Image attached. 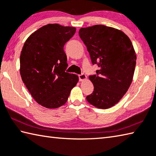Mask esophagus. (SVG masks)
Returning a JSON list of instances; mask_svg holds the SVG:
<instances>
[{"instance_id":"obj_1","label":"esophagus","mask_w":156,"mask_h":156,"mask_svg":"<svg viewBox=\"0 0 156 156\" xmlns=\"http://www.w3.org/2000/svg\"><path fill=\"white\" fill-rule=\"evenodd\" d=\"M79 81H86L87 79V77L86 75L85 74H81V75H79Z\"/></svg>"}]
</instances>
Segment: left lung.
I'll list each match as a JSON object with an SVG mask.
<instances>
[{"mask_svg":"<svg viewBox=\"0 0 156 156\" xmlns=\"http://www.w3.org/2000/svg\"><path fill=\"white\" fill-rule=\"evenodd\" d=\"M79 34L92 64L100 67L89 77L94 88L87 101L101 109L112 107L133 81L136 55L131 41L124 32L104 25L81 28Z\"/></svg>","mask_w":156,"mask_h":156,"instance_id":"1","label":"left lung"}]
</instances>
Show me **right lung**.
I'll return each mask as SVG.
<instances>
[{"label": "right lung", "mask_w": 156, "mask_h": 156, "mask_svg": "<svg viewBox=\"0 0 156 156\" xmlns=\"http://www.w3.org/2000/svg\"><path fill=\"white\" fill-rule=\"evenodd\" d=\"M76 28L49 23L34 32L20 54V75L35 101L44 107L56 108L66 103L77 85V75L65 72L68 66L64 45Z\"/></svg>", "instance_id": "right-lung-1"}]
</instances>
